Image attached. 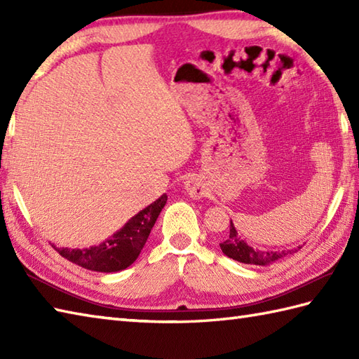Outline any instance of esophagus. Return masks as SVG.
<instances>
[{
  "label": "esophagus",
  "mask_w": 359,
  "mask_h": 359,
  "mask_svg": "<svg viewBox=\"0 0 359 359\" xmlns=\"http://www.w3.org/2000/svg\"><path fill=\"white\" fill-rule=\"evenodd\" d=\"M185 189L187 193L194 197V199H201V197L205 196V191H207V187H205L203 180L197 175H193V177H188L185 182Z\"/></svg>",
  "instance_id": "34e87169"
}]
</instances>
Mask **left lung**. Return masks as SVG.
<instances>
[{
	"instance_id": "left-lung-1",
	"label": "left lung",
	"mask_w": 359,
	"mask_h": 359,
	"mask_svg": "<svg viewBox=\"0 0 359 359\" xmlns=\"http://www.w3.org/2000/svg\"><path fill=\"white\" fill-rule=\"evenodd\" d=\"M222 253L228 257L234 259V261L242 264H251V265H269L271 262H276L278 259L294 253L297 250H288V251H262L250 247L245 241L241 239L234 228L233 220H230V236L219 243ZM301 248V247H297Z\"/></svg>"
}]
</instances>
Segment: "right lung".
Instances as JSON below:
<instances>
[{"mask_svg": "<svg viewBox=\"0 0 359 359\" xmlns=\"http://www.w3.org/2000/svg\"><path fill=\"white\" fill-rule=\"evenodd\" d=\"M166 201V194L160 196L156 202H152L147 208L137 212L134 217L128 220L121 230L114 233L108 241H104L100 245L85 250H55L67 261L77 264L86 270L102 273L125 270L139 257Z\"/></svg>", "mask_w": 359, "mask_h": 359, "instance_id": "add662e5", "label": "right lung"}]
</instances>
